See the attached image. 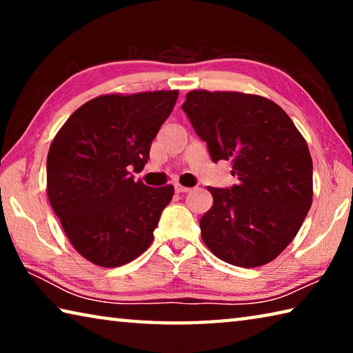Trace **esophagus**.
Listing matches in <instances>:
<instances>
[{
    "instance_id": "34e87169",
    "label": "esophagus",
    "mask_w": 353,
    "mask_h": 353,
    "mask_svg": "<svg viewBox=\"0 0 353 353\" xmlns=\"http://www.w3.org/2000/svg\"><path fill=\"white\" fill-rule=\"evenodd\" d=\"M174 190H176V193H188L190 191L188 187H183V185H181V183H176Z\"/></svg>"
}]
</instances>
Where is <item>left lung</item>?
<instances>
[{"label":"left lung","mask_w":353,"mask_h":353,"mask_svg":"<svg viewBox=\"0 0 353 353\" xmlns=\"http://www.w3.org/2000/svg\"><path fill=\"white\" fill-rule=\"evenodd\" d=\"M213 162L230 160L238 185L208 187L201 236L219 260L256 268L294 240L313 202L308 145L274 101L241 92L193 90L182 104Z\"/></svg>","instance_id":"obj_1"}]
</instances>
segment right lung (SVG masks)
<instances>
[{
  "label": "right lung",
  "instance_id": "right-lung-1",
  "mask_svg": "<svg viewBox=\"0 0 353 353\" xmlns=\"http://www.w3.org/2000/svg\"><path fill=\"white\" fill-rule=\"evenodd\" d=\"M177 90L101 94L73 112L46 159V193L65 235L103 268L135 260L151 246L174 187L134 181L170 117Z\"/></svg>",
  "mask_w": 353,
  "mask_h": 353
}]
</instances>
